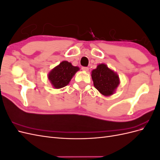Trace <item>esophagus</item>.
Masks as SVG:
<instances>
[{
    "label": "esophagus",
    "mask_w": 160,
    "mask_h": 160,
    "mask_svg": "<svg viewBox=\"0 0 160 160\" xmlns=\"http://www.w3.org/2000/svg\"><path fill=\"white\" fill-rule=\"evenodd\" d=\"M82 70H83L85 72H88L89 71V68H88V67H82Z\"/></svg>",
    "instance_id": "obj_1"
}]
</instances>
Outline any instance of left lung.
<instances>
[{"mask_svg":"<svg viewBox=\"0 0 160 160\" xmlns=\"http://www.w3.org/2000/svg\"><path fill=\"white\" fill-rule=\"evenodd\" d=\"M91 78L95 88L104 96H111L120 83L119 75L107 65L99 64L91 71Z\"/></svg>","mask_w":160,"mask_h":160,"instance_id":"1","label":"left lung"}]
</instances>
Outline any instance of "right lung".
Wrapping results in <instances>:
<instances>
[{
    "label": "right lung",
    "mask_w": 160,
    "mask_h": 160,
    "mask_svg": "<svg viewBox=\"0 0 160 160\" xmlns=\"http://www.w3.org/2000/svg\"><path fill=\"white\" fill-rule=\"evenodd\" d=\"M79 69V67H75L71 62L63 61L50 71L48 79L52 88L61 89L69 83L72 77Z\"/></svg>",
    "instance_id": "add662e5"
}]
</instances>
